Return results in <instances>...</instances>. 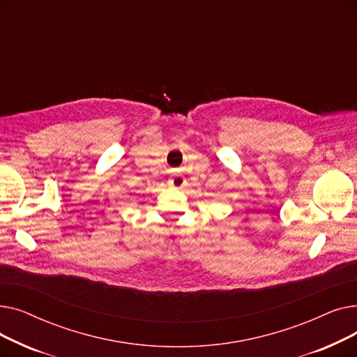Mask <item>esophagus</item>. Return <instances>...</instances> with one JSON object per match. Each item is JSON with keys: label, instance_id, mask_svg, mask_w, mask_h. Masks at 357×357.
<instances>
[{"label": "esophagus", "instance_id": "obj_1", "mask_svg": "<svg viewBox=\"0 0 357 357\" xmlns=\"http://www.w3.org/2000/svg\"><path fill=\"white\" fill-rule=\"evenodd\" d=\"M183 185H185V178L182 175H175L169 179V186H171V188L178 190V188H182Z\"/></svg>", "mask_w": 357, "mask_h": 357}]
</instances>
